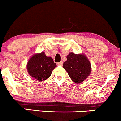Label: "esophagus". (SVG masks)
<instances>
[{"label":"esophagus","instance_id":"esophagus-1","mask_svg":"<svg viewBox=\"0 0 121 121\" xmlns=\"http://www.w3.org/2000/svg\"><path fill=\"white\" fill-rule=\"evenodd\" d=\"M63 62L60 61V62H59V63H57V65L58 66H61V65H63Z\"/></svg>","mask_w":121,"mask_h":121}]
</instances>
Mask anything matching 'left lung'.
<instances>
[{"instance_id": "obj_1", "label": "left lung", "mask_w": 121, "mask_h": 121, "mask_svg": "<svg viewBox=\"0 0 121 121\" xmlns=\"http://www.w3.org/2000/svg\"><path fill=\"white\" fill-rule=\"evenodd\" d=\"M63 68L75 83H82L90 75L91 71V64L87 57L83 54H77L72 52L67 56Z\"/></svg>"}]
</instances>
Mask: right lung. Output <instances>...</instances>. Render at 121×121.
<instances>
[{
  "mask_svg": "<svg viewBox=\"0 0 121 121\" xmlns=\"http://www.w3.org/2000/svg\"><path fill=\"white\" fill-rule=\"evenodd\" d=\"M51 57H47L44 52L34 54L26 65V69L30 77L39 81L46 80L50 77L52 71L56 67Z\"/></svg>",
  "mask_w": 121,
  "mask_h": 121,
  "instance_id": "right-lung-1",
  "label": "right lung"
}]
</instances>
